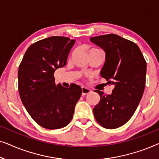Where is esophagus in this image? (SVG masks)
I'll return each mask as SVG.
<instances>
[{"instance_id":"1","label":"esophagus","mask_w":159,"mask_h":159,"mask_svg":"<svg viewBox=\"0 0 159 159\" xmlns=\"http://www.w3.org/2000/svg\"><path fill=\"white\" fill-rule=\"evenodd\" d=\"M92 91L90 89L88 88H85V87H82V95H85L88 93H90Z\"/></svg>"}]
</instances>
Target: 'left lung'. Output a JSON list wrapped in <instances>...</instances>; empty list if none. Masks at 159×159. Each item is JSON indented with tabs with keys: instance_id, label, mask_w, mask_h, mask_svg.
<instances>
[{
	"instance_id": "1",
	"label": "left lung",
	"mask_w": 159,
	"mask_h": 159,
	"mask_svg": "<svg viewBox=\"0 0 159 159\" xmlns=\"http://www.w3.org/2000/svg\"><path fill=\"white\" fill-rule=\"evenodd\" d=\"M91 42L105 52L101 75L113 84L111 95L95 90L101 97L93 108L95 119L106 129H116L129 120L143 97L147 65L135 43L114 34L93 37Z\"/></svg>"
}]
</instances>
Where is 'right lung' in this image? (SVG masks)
<instances>
[{"mask_svg": "<svg viewBox=\"0 0 159 159\" xmlns=\"http://www.w3.org/2000/svg\"><path fill=\"white\" fill-rule=\"evenodd\" d=\"M75 40L53 36L28 48L18 71L21 102L32 119L41 127L56 129L68 125L82 94L79 85H56L54 72L66 64Z\"/></svg>", "mask_w": 159, "mask_h": 159, "instance_id": "right-lung-1", "label": "right lung"}]
</instances>
